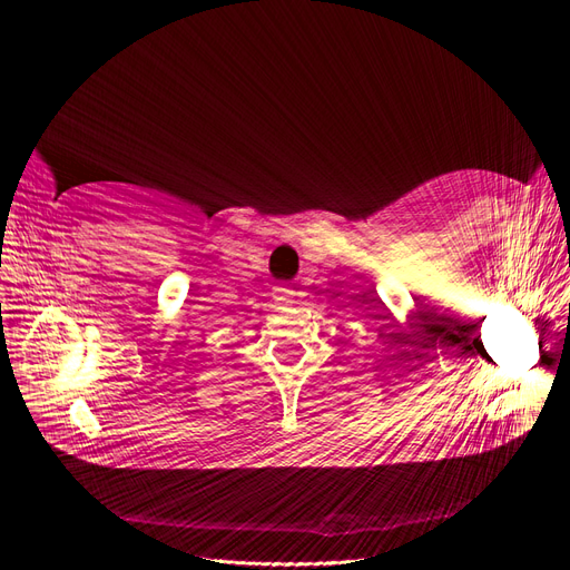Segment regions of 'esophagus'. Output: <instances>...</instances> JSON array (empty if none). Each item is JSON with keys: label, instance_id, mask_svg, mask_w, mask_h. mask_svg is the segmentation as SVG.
<instances>
[{"label": "esophagus", "instance_id": "obj_1", "mask_svg": "<svg viewBox=\"0 0 570 570\" xmlns=\"http://www.w3.org/2000/svg\"><path fill=\"white\" fill-rule=\"evenodd\" d=\"M293 291L291 288H286V286H279V288H275V293H272V298H275V303H279V305H293L295 301H293Z\"/></svg>", "mask_w": 570, "mask_h": 570}]
</instances>
